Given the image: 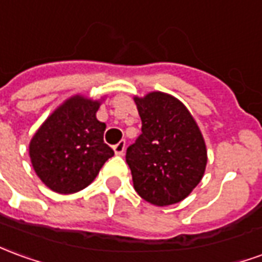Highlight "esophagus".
Masks as SVG:
<instances>
[{
	"instance_id": "34e87169",
	"label": "esophagus",
	"mask_w": 262,
	"mask_h": 262,
	"mask_svg": "<svg viewBox=\"0 0 262 262\" xmlns=\"http://www.w3.org/2000/svg\"><path fill=\"white\" fill-rule=\"evenodd\" d=\"M125 146H126L125 140H120L118 144H115V146H113V150H115V153H116L118 156H122V155L125 153Z\"/></svg>"
}]
</instances>
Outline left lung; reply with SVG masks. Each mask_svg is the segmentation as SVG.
<instances>
[{
	"label": "left lung",
	"instance_id": "8db88e82",
	"mask_svg": "<svg viewBox=\"0 0 262 262\" xmlns=\"http://www.w3.org/2000/svg\"><path fill=\"white\" fill-rule=\"evenodd\" d=\"M133 99L142 119V135L126 150L133 187L153 206L176 204L204 176V137L184 103L169 93L155 91Z\"/></svg>",
	"mask_w": 262,
	"mask_h": 262
}]
</instances>
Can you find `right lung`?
Masks as SVG:
<instances>
[{
  "instance_id": "obj_1",
  "label": "right lung",
  "mask_w": 262,
  "mask_h": 262,
  "mask_svg": "<svg viewBox=\"0 0 262 262\" xmlns=\"http://www.w3.org/2000/svg\"><path fill=\"white\" fill-rule=\"evenodd\" d=\"M100 100L74 95L39 126L29 142V157L41 182L55 193L72 194L95 180L113 150L103 142L106 125L96 112Z\"/></svg>"
}]
</instances>
